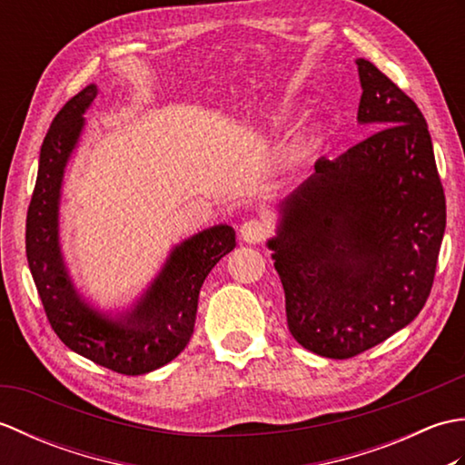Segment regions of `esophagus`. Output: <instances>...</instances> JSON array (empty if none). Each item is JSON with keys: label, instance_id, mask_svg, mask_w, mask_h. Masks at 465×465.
Returning a JSON list of instances; mask_svg holds the SVG:
<instances>
[{"label": "esophagus", "instance_id": "esophagus-1", "mask_svg": "<svg viewBox=\"0 0 465 465\" xmlns=\"http://www.w3.org/2000/svg\"><path fill=\"white\" fill-rule=\"evenodd\" d=\"M240 233H242V240L243 242L262 243L265 238H270L272 227H270V223H265L262 220H250V222L242 223Z\"/></svg>", "mask_w": 465, "mask_h": 465}]
</instances>
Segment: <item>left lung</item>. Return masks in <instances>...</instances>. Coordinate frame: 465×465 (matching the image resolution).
Listing matches in <instances>:
<instances>
[{
  "label": "left lung",
  "mask_w": 465,
  "mask_h": 465,
  "mask_svg": "<svg viewBox=\"0 0 465 465\" xmlns=\"http://www.w3.org/2000/svg\"><path fill=\"white\" fill-rule=\"evenodd\" d=\"M355 64L358 122L375 132L335 160L315 162L280 203L268 242L292 335L331 360L353 358L413 322L446 230L426 117L371 62Z\"/></svg>",
  "instance_id": "left-lung-1"
}]
</instances>
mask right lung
<instances>
[{
  "instance_id": "add662e5",
  "label": "right lung",
  "mask_w": 465,
  "mask_h": 465,
  "mask_svg": "<svg viewBox=\"0 0 465 465\" xmlns=\"http://www.w3.org/2000/svg\"><path fill=\"white\" fill-rule=\"evenodd\" d=\"M97 95L90 84L54 117L39 152V170L25 223L29 272L52 330L69 350L104 368L142 375L170 363L193 333L197 298L207 273L235 248L232 225H213L172 250L162 272L130 312L92 308L69 278L59 248V197L65 165L85 125L84 114Z\"/></svg>"
}]
</instances>
